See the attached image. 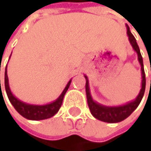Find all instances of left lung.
<instances>
[{
    "instance_id": "left-lung-1",
    "label": "left lung",
    "mask_w": 151,
    "mask_h": 151,
    "mask_svg": "<svg viewBox=\"0 0 151 151\" xmlns=\"http://www.w3.org/2000/svg\"><path fill=\"white\" fill-rule=\"evenodd\" d=\"M127 33L129 36V40L134 49V50L138 54V60L141 66V75H142V81H141V89L137 96V98L134 101L130 102H128L127 104L120 105V106H116V107H108L101 105L100 103H97L92 100V97L91 95L90 91V87H89V81L86 75L84 77L86 79V95H87V101H88V105L90 108V111L92 114V116L98 119H100L104 122H109V123H117L119 121H122L125 119H127L133 111L137 109V107L139 105L144 92H145V87H146V77H145V71H144V66H143V60L142 56L140 54L139 45L136 42L135 37L132 35V33L129 31V28L127 25Z\"/></svg>"
}]
</instances>
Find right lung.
Masks as SVG:
<instances>
[{"instance_id": "right-lung-1", "label": "right lung", "mask_w": 151, "mask_h": 151, "mask_svg": "<svg viewBox=\"0 0 151 151\" xmlns=\"http://www.w3.org/2000/svg\"><path fill=\"white\" fill-rule=\"evenodd\" d=\"M71 80L68 82L66 85L65 89L63 90L62 93L60 95V97L57 100L51 103L45 104V105H32V104H28L25 103L20 100H18L14 95L12 93L10 86H9V79L7 75V66L5 68V75H4V85H5V90H6L7 96L9 100L14 109L18 111L22 117H24L27 119H32V120H42V119H46L49 118H51L54 116L58 111L62 104L63 98L68 91L69 87L70 85ZM1 87V81H0Z\"/></svg>"}]
</instances>
